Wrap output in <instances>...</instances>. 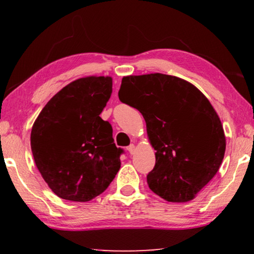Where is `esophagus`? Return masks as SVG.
Masks as SVG:
<instances>
[{
	"label": "esophagus",
	"mask_w": 254,
	"mask_h": 254,
	"mask_svg": "<svg viewBox=\"0 0 254 254\" xmlns=\"http://www.w3.org/2000/svg\"><path fill=\"white\" fill-rule=\"evenodd\" d=\"M127 151L130 152L131 154L134 153V152H135V144H134V143H132V144L128 145V147H127Z\"/></svg>",
	"instance_id": "esophagus-1"
}]
</instances>
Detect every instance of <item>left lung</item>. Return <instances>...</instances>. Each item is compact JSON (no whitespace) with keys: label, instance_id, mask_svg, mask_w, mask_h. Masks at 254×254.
Segmentation results:
<instances>
[{"label":"left lung","instance_id":"obj_1","mask_svg":"<svg viewBox=\"0 0 254 254\" xmlns=\"http://www.w3.org/2000/svg\"><path fill=\"white\" fill-rule=\"evenodd\" d=\"M119 98L140 111L156 150L149 188L173 203L194 199L220 169L226 148L207 97L187 80L154 72L124 76Z\"/></svg>","mask_w":254,"mask_h":254}]
</instances>
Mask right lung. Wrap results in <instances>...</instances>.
<instances>
[{
  "mask_svg": "<svg viewBox=\"0 0 254 254\" xmlns=\"http://www.w3.org/2000/svg\"><path fill=\"white\" fill-rule=\"evenodd\" d=\"M110 76L71 81L47 103L31 130L34 162L60 198L88 201L102 194L121 167L113 130L100 114L112 95Z\"/></svg>",
  "mask_w": 254,
  "mask_h": 254,
  "instance_id": "1",
  "label": "right lung"
}]
</instances>
